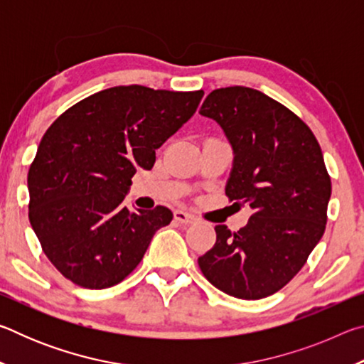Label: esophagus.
Returning <instances> with one entry per match:
<instances>
[{
  "label": "esophagus",
  "mask_w": 364,
  "mask_h": 364,
  "mask_svg": "<svg viewBox=\"0 0 364 364\" xmlns=\"http://www.w3.org/2000/svg\"><path fill=\"white\" fill-rule=\"evenodd\" d=\"M173 215H175V220L180 221V223H183V225H191V223H194V221H196L194 215H191V213L184 212V210H175Z\"/></svg>",
  "instance_id": "obj_1"
}]
</instances>
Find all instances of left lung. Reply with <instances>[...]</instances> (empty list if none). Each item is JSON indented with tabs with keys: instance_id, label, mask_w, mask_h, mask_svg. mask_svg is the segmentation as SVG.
Returning <instances> with one entry per match:
<instances>
[{
	"instance_id": "1",
	"label": "left lung",
	"mask_w": 364,
	"mask_h": 364,
	"mask_svg": "<svg viewBox=\"0 0 364 364\" xmlns=\"http://www.w3.org/2000/svg\"><path fill=\"white\" fill-rule=\"evenodd\" d=\"M199 112L232 147L226 196L254 213L236 232L215 226L217 242L197 262L225 294L268 297L299 273L324 234L331 178L321 147L292 110L254 88L213 90Z\"/></svg>"
}]
</instances>
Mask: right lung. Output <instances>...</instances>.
<instances>
[{
	"instance_id": "add662e5",
	"label": "right lung",
	"mask_w": 364,
	"mask_h": 364,
	"mask_svg": "<svg viewBox=\"0 0 364 364\" xmlns=\"http://www.w3.org/2000/svg\"><path fill=\"white\" fill-rule=\"evenodd\" d=\"M204 91L114 86L85 97L48 128L28 170V218L54 267L85 289L119 284L173 213L132 212L136 168L194 115Z\"/></svg>"
}]
</instances>
